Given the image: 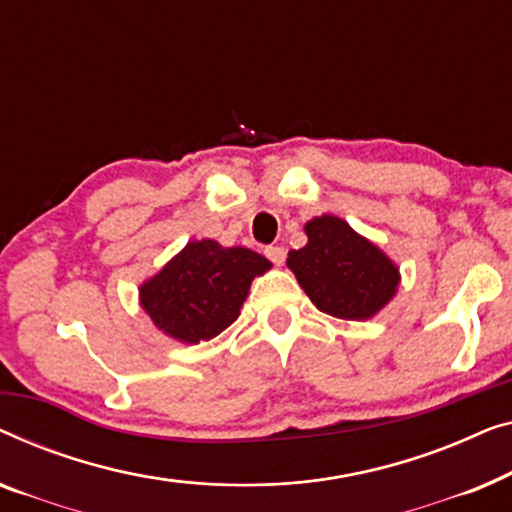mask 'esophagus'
<instances>
[{
  "label": "esophagus",
  "mask_w": 512,
  "mask_h": 512,
  "mask_svg": "<svg viewBox=\"0 0 512 512\" xmlns=\"http://www.w3.org/2000/svg\"><path fill=\"white\" fill-rule=\"evenodd\" d=\"M264 255H266V257H269V259H271V262H273V264H276V266H280V264H283V262H285V250H283V248H280V246H269V248H266V250H264Z\"/></svg>",
  "instance_id": "esophagus-1"
}]
</instances>
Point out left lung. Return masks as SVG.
I'll return each instance as SVG.
<instances>
[{
	"instance_id": "left-lung-1",
	"label": "left lung",
	"mask_w": 512,
	"mask_h": 512,
	"mask_svg": "<svg viewBox=\"0 0 512 512\" xmlns=\"http://www.w3.org/2000/svg\"><path fill=\"white\" fill-rule=\"evenodd\" d=\"M304 232L308 243L287 253V269L318 311L338 320H371L394 299L399 266L343 218L318 215Z\"/></svg>"
}]
</instances>
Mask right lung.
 Listing matches in <instances>:
<instances>
[{
	"mask_svg": "<svg viewBox=\"0 0 512 512\" xmlns=\"http://www.w3.org/2000/svg\"><path fill=\"white\" fill-rule=\"evenodd\" d=\"M271 269L253 250L213 239L190 241L139 285V304L164 336L187 345L211 341L241 315L250 285Z\"/></svg>",
	"mask_w": 512,
	"mask_h": 512,
	"instance_id": "1",
	"label": "right lung"
}]
</instances>
